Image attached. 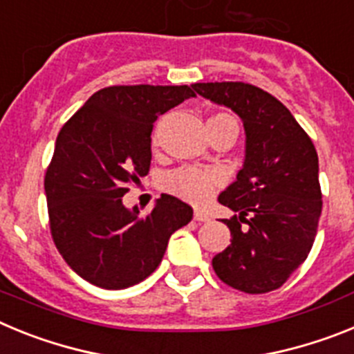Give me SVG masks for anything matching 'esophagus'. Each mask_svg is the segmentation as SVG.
<instances>
[{
	"label": "esophagus",
	"mask_w": 354,
	"mask_h": 354,
	"mask_svg": "<svg viewBox=\"0 0 354 354\" xmlns=\"http://www.w3.org/2000/svg\"><path fill=\"white\" fill-rule=\"evenodd\" d=\"M193 218H195L196 221H204V223H205V221L211 220V218H209V216L205 214V212H202V211H195V216H193Z\"/></svg>",
	"instance_id": "34e87169"
}]
</instances>
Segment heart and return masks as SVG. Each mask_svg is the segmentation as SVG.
Listing matches in <instances>:
<instances>
[{
	"instance_id": "heart-1",
	"label": "heart",
	"mask_w": 354,
	"mask_h": 354,
	"mask_svg": "<svg viewBox=\"0 0 354 354\" xmlns=\"http://www.w3.org/2000/svg\"><path fill=\"white\" fill-rule=\"evenodd\" d=\"M212 118H232L228 115H216ZM218 183L214 171L200 170L193 167H183L167 174L162 179V187L168 193L175 195L177 198L186 200L189 204H204L205 200L214 192V186Z\"/></svg>"
}]
</instances>
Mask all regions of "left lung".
Segmentation results:
<instances>
[{
    "label": "left lung",
    "mask_w": 354,
    "mask_h": 354,
    "mask_svg": "<svg viewBox=\"0 0 354 354\" xmlns=\"http://www.w3.org/2000/svg\"><path fill=\"white\" fill-rule=\"evenodd\" d=\"M214 104L232 109L245 126V161L220 204L230 245L214 255L221 282L248 294L286 283L310 253L321 218L319 159L308 134L271 93L241 81L192 84Z\"/></svg>",
    "instance_id": "left-lung-1"
}]
</instances>
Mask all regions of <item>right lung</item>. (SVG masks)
Returning <instances> with one entry per match:
<instances>
[{"mask_svg": "<svg viewBox=\"0 0 354 354\" xmlns=\"http://www.w3.org/2000/svg\"><path fill=\"white\" fill-rule=\"evenodd\" d=\"M196 97L189 86H108L62 127L46 174L55 245L71 270L102 289H126L161 264L168 239L193 209L162 193L147 216L122 196L149 174L159 115Z\"/></svg>", "mask_w": 354, "mask_h": 354, "instance_id": "obj_1", "label": "right lung"}]
</instances>
